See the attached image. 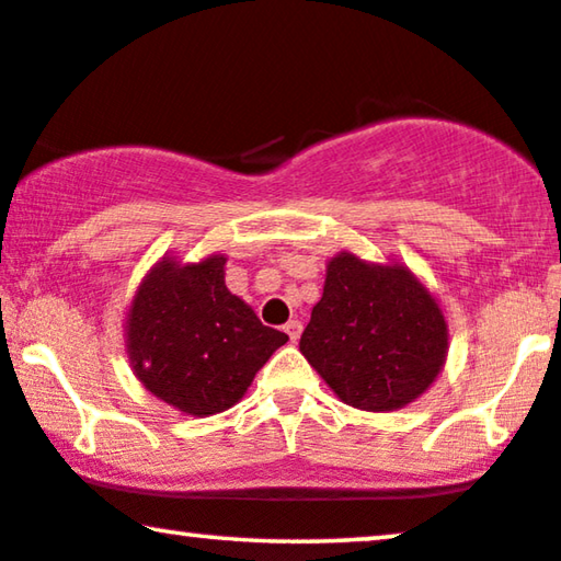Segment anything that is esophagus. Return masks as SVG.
Segmentation results:
<instances>
[{
  "instance_id": "esophagus-1",
  "label": "esophagus",
  "mask_w": 561,
  "mask_h": 561,
  "mask_svg": "<svg viewBox=\"0 0 561 561\" xmlns=\"http://www.w3.org/2000/svg\"><path fill=\"white\" fill-rule=\"evenodd\" d=\"M285 333L289 335V341L297 343V339H300V333H302V323H300V320H289V323L285 325Z\"/></svg>"
}]
</instances>
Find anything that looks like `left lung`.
Masks as SVG:
<instances>
[{"label": "left lung", "mask_w": 561, "mask_h": 561, "mask_svg": "<svg viewBox=\"0 0 561 561\" xmlns=\"http://www.w3.org/2000/svg\"><path fill=\"white\" fill-rule=\"evenodd\" d=\"M446 341L442 308L405 266L341 253L328 264L300 351L346 405L385 413L436 379Z\"/></svg>", "instance_id": "1"}]
</instances>
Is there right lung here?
Returning a JSON list of instances; mask_svg holds the SVG:
<instances>
[{
    "mask_svg": "<svg viewBox=\"0 0 561 561\" xmlns=\"http://www.w3.org/2000/svg\"><path fill=\"white\" fill-rule=\"evenodd\" d=\"M226 256L161 261L128 316V354L148 392L190 415L236 405L287 333L261 323L222 276Z\"/></svg>",
    "mask_w": 561,
    "mask_h": 561,
    "instance_id": "add662e5",
    "label": "right lung"
}]
</instances>
